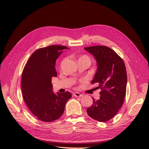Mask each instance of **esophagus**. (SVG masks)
<instances>
[{"instance_id": "obj_1", "label": "esophagus", "mask_w": 149, "mask_h": 149, "mask_svg": "<svg viewBox=\"0 0 149 149\" xmlns=\"http://www.w3.org/2000/svg\"><path fill=\"white\" fill-rule=\"evenodd\" d=\"M73 95L74 96H75V97H82V94H81L80 93H74V94H73Z\"/></svg>"}]
</instances>
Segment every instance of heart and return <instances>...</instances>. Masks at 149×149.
<instances>
[{
  "label": "heart",
  "mask_w": 149,
  "mask_h": 149,
  "mask_svg": "<svg viewBox=\"0 0 149 149\" xmlns=\"http://www.w3.org/2000/svg\"><path fill=\"white\" fill-rule=\"evenodd\" d=\"M80 59H85V60H87V61H88V62H90V59L87 56H86V55H82V56H81L79 58V60H80Z\"/></svg>",
  "instance_id": "1"
}]
</instances>
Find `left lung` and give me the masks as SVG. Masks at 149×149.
<instances>
[{
	"instance_id": "obj_1",
	"label": "left lung",
	"mask_w": 149,
	"mask_h": 149,
	"mask_svg": "<svg viewBox=\"0 0 149 149\" xmlns=\"http://www.w3.org/2000/svg\"><path fill=\"white\" fill-rule=\"evenodd\" d=\"M97 62V72L91 81L100 88V98L87 110L88 116L100 122L111 119L123 105L127 86V72L123 59L106 46L84 48Z\"/></svg>"
}]
</instances>
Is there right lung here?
I'll return each mask as SVG.
<instances>
[{"mask_svg": "<svg viewBox=\"0 0 149 149\" xmlns=\"http://www.w3.org/2000/svg\"><path fill=\"white\" fill-rule=\"evenodd\" d=\"M68 47L50 45L36 50L29 57L22 74V97L32 113L44 122L55 121L62 115L71 94H55L52 78L57 76L56 59Z\"/></svg>", "mask_w": 149, "mask_h": 149, "instance_id": "obj_1", "label": "right lung"}]
</instances>
